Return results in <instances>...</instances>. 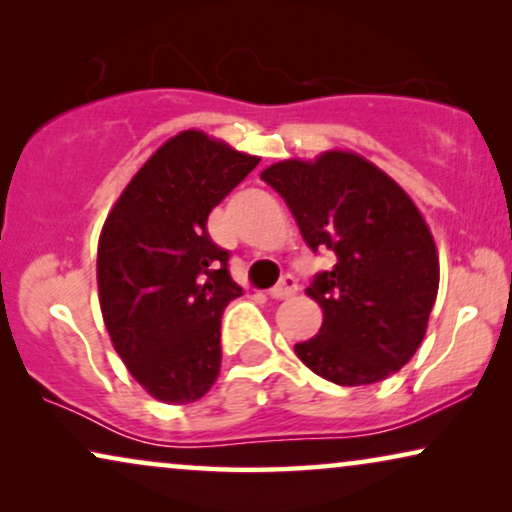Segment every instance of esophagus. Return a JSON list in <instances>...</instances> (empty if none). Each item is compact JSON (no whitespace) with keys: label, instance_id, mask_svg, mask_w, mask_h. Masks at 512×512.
Wrapping results in <instances>:
<instances>
[{"label":"esophagus","instance_id":"34e87169","mask_svg":"<svg viewBox=\"0 0 512 512\" xmlns=\"http://www.w3.org/2000/svg\"><path fill=\"white\" fill-rule=\"evenodd\" d=\"M296 291H298V279L291 275H284L282 279H279L277 286H272L270 296L275 300H284V298H291Z\"/></svg>","mask_w":512,"mask_h":512}]
</instances>
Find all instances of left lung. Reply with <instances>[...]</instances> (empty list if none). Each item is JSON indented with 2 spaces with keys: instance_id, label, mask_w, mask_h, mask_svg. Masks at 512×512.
<instances>
[{
  "instance_id": "1",
  "label": "left lung",
  "mask_w": 512,
  "mask_h": 512,
  "mask_svg": "<svg viewBox=\"0 0 512 512\" xmlns=\"http://www.w3.org/2000/svg\"><path fill=\"white\" fill-rule=\"evenodd\" d=\"M314 254L333 251L307 296L324 310L314 338L296 354L340 387L387 380L422 345L438 296V254L408 193L380 167L347 151L282 160L263 170Z\"/></svg>"
}]
</instances>
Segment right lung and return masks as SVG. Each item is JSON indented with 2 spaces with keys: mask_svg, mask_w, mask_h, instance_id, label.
Here are the masks:
<instances>
[{
  "mask_svg": "<svg viewBox=\"0 0 512 512\" xmlns=\"http://www.w3.org/2000/svg\"><path fill=\"white\" fill-rule=\"evenodd\" d=\"M205 132L167 139L104 221L97 289L130 375L163 403L198 401L221 368V317L242 289L207 216L258 165Z\"/></svg>",
  "mask_w": 512,
  "mask_h": 512,
  "instance_id": "add662e5",
  "label": "right lung"
}]
</instances>
